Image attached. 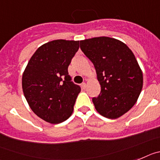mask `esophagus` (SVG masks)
Segmentation results:
<instances>
[{
  "label": "esophagus",
  "instance_id": "esophagus-1",
  "mask_svg": "<svg viewBox=\"0 0 160 160\" xmlns=\"http://www.w3.org/2000/svg\"><path fill=\"white\" fill-rule=\"evenodd\" d=\"M81 87H82V88H83V89L86 88V87H87V84H86V83H82Z\"/></svg>",
  "mask_w": 160,
  "mask_h": 160
}]
</instances>
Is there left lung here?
<instances>
[{
  "instance_id": "left-lung-1",
  "label": "left lung",
  "mask_w": 160,
  "mask_h": 160,
  "mask_svg": "<svg viewBox=\"0 0 160 160\" xmlns=\"http://www.w3.org/2000/svg\"><path fill=\"white\" fill-rule=\"evenodd\" d=\"M80 49L95 67L101 92L92 97L95 109L107 118L128 112L142 88V72L134 53L122 42L97 37L80 42Z\"/></svg>"
}]
</instances>
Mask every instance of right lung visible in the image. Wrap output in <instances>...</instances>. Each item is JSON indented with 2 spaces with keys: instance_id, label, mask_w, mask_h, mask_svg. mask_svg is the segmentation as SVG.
Returning a JSON list of instances; mask_svg holds the SVG:
<instances>
[{
  "instance_id": "obj_1",
  "label": "right lung",
  "mask_w": 160,
  "mask_h": 160,
  "mask_svg": "<svg viewBox=\"0 0 160 160\" xmlns=\"http://www.w3.org/2000/svg\"><path fill=\"white\" fill-rule=\"evenodd\" d=\"M79 41L58 39L38 47L22 76V89L30 109L40 118L58 124L68 118L80 87L72 81L69 64Z\"/></svg>"
}]
</instances>
